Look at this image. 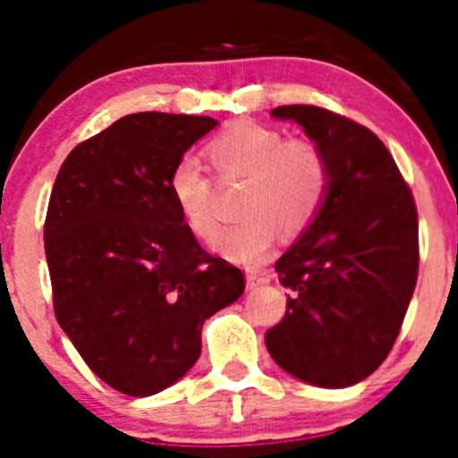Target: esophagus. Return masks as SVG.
Segmentation results:
<instances>
[{"label":"esophagus","mask_w":458,"mask_h":458,"mask_svg":"<svg viewBox=\"0 0 458 458\" xmlns=\"http://www.w3.org/2000/svg\"><path fill=\"white\" fill-rule=\"evenodd\" d=\"M246 281H248V288H250V290H255V288H261V285H266L267 281H270V276H267V272L248 270V275H246Z\"/></svg>","instance_id":"esophagus-1"}]
</instances>
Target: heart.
<instances>
[{
  "instance_id": "1",
  "label": "heart",
  "mask_w": 458,
  "mask_h": 458,
  "mask_svg": "<svg viewBox=\"0 0 458 458\" xmlns=\"http://www.w3.org/2000/svg\"><path fill=\"white\" fill-rule=\"evenodd\" d=\"M212 165L224 179L248 177L243 212L230 225L216 250L230 261L255 266L272 252L281 228L288 234L306 228L326 199L330 168L315 141L285 140L261 123H234L206 148ZM168 192L186 228L210 242L219 233L215 186L195 157H182L168 177Z\"/></svg>"
}]
</instances>
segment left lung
<instances>
[{"mask_svg":"<svg viewBox=\"0 0 458 458\" xmlns=\"http://www.w3.org/2000/svg\"><path fill=\"white\" fill-rule=\"evenodd\" d=\"M330 168L326 199L276 261L293 290L284 321L266 332L276 366L318 387L363 381L390 354L419 272L412 192L383 141L352 119L317 106H279Z\"/></svg>","mask_w":458,"mask_h":458,"instance_id":"8db88e82","label":"left lung"}]
</instances>
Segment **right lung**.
Wrapping results in <instances>:
<instances>
[{
	"label": "right lung",
	"instance_id": "right-lung-1",
	"mask_svg": "<svg viewBox=\"0 0 458 458\" xmlns=\"http://www.w3.org/2000/svg\"><path fill=\"white\" fill-rule=\"evenodd\" d=\"M212 117L135 113L59 168L44 225L55 317L92 372L128 396L165 390L197 363L201 327L243 294L239 267L208 255L168 192Z\"/></svg>",
	"mask_w": 458,
	"mask_h": 458
}]
</instances>
